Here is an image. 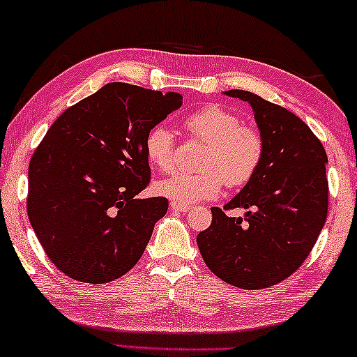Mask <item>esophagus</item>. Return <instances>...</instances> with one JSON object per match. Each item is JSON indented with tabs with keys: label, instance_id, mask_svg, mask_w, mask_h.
I'll use <instances>...</instances> for the list:
<instances>
[{
	"label": "esophagus",
	"instance_id": "1",
	"mask_svg": "<svg viewBox=\"0 0 357 357\" xmlns=\"http://www.w3.org/2000/svg\"><path fill=\"white\" fill-rule=\"evenodd\" d=\"M171 208L175 210V212H188L190 207L185 206V204H178V202H171Z\"/></svg>",
	"mask_w": 357,
	"mask_h": 357
}]
</instances>
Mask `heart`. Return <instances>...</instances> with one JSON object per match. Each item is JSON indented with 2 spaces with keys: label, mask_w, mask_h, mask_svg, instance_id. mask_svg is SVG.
<instances>
[{
  "label": "heart",
  "mask_w": 357,
  "mask_h": 357,
  "mask_svg": "<svg viewBox=\"0 0 357 357\" xmlns=\"http://www.w3.org/2000/svg\"><path fill=\"white\" fill-rule=\"evenodd\" d=\"M185 131L207 144L201 158L202 172L175 174L160 180L155 191L178 204H196L213 199L223 190L225 182L237 188L247 185L258 172L264 158V140L241 119L218 106H207L186 115ZM145 156L158 171L171 172L175 167V139L165 126H155L144 142Z\"/></svg>",
  "instance_id": "heart-1"
}]
</instances>
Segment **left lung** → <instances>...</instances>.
Listing matches in <instances>:
<instances>
[{"label":"left lung","mask_w":357,"mask_h":357,"mask_svg":"<svg viewBox=\"0 0 357 357\" xmlns=\"http://www.w3.org/2000/svg\"><path fill=\"white\" fill-rule=\"evenodd\" d=\"M226 96L250 104L264 140L255 177L225 208L212 207V225L197 247L215 275L242 289H262L288 278L317 243L327 217V155L318 137L293 112L245 90Z\"/></svg>","instance_id":"obj_1"}]
</instances>
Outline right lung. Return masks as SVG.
Returning <instances> with one entry per match:
<instances>
[{
    "mask_svg": "<svg viewBox=\"0 0 357 357\" xmlns=\"http://www.w3.org/2000/svg\"><path fill=\"white\" fill-rule=\"evenodd\" d=\"M180 93L112 82L64 110L28 167V218L69 278L109 283L136 266L167 212L166 197H136L150 182L144 142L182 107Z\"/></svg>",
    "mask_w": 357,
    "mask_h": 357,
    "instance_id": "add662e5",
    "label": "right lung"
}]
</instances>
